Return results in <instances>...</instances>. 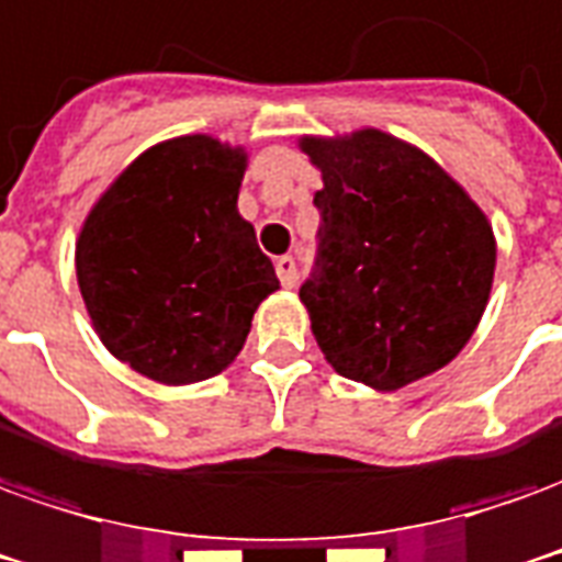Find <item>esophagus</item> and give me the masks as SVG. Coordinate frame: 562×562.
Returning <instances> with one entry per match:
<instances>
[{
	"mask_svg": "<svg viewBox=\"0 0 562 562\" xmlns=\"http://www.w3.org/2000/svg\"><path fill=\"white\" fill-rule=\"evenodd\" d=\"M277 277H280V282L285 289H294V285H297V265H294V258H289V255L277 258Z\"/></svg>",
	"mask_w": 562,
	"mask_h": 562,
	"instance_id": "obj_1",
	"label": "esophagus"
}]
</instances>
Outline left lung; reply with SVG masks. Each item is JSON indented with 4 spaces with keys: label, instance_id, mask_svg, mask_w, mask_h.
Returning <instances> with one entry per match:
<instances>
[{
    "label": "left lung",
    "instance_id": "8db88e82",
    "mask_svg": "<svg viewBox=\"0 0 562 562\" xmlns=\"http://www.w3.org/2000/svg\"><path fill=\"white\" fill-rule=\"evenodd\" d=\"M297 145L322 172L319 249L301 301L328 364L395 392L453 362L496 270L481 206L417 145L374 127Z\"/></svg>",
    "mask_w": 562,
    "mask_h": 562
}]
</instances>
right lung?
<instances>
[{"label":"right lung","mask_w":562,"mask_h":562,"mask_svg":"<svg viewBox=\"0 0 562 562\" xmlns=\"http://www.w3.org/2000/svg\"><path fill=\"white\" fill-rule=\"evenodd\" d=\"M246 151L213 136L151 145L85 218L76 277L105 349L186 386L237 359L258 304L280 289L237 213Z\"/></svg>","instance_id":"obj_1"}]
</instances>
